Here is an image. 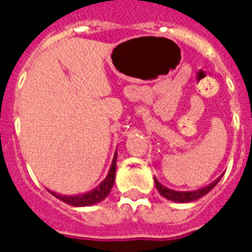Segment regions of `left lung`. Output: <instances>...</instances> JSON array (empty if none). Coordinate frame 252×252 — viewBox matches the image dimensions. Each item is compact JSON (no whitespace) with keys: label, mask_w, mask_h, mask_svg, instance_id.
Instances as JSON below:
<instances>
[{"label":"left lung","mask_w":252,"mask_h":252,"mask_svg":"<svg viewBox=\"0 0 252 252\" xmlns=\"http://www.w3.org/2000/svg\"><path fill=\"white\" fill-rule=\"evenodd\" d=\"M221 177L222 175H220L216 181H213L212 184H209V185L205 186V188H201V189L198 190H190V191H178V190L169 189V188H166V186L162 185L157 178H154V181H155V186H157L158 191L160 193L162 197H164V198H167V200L170 201H175V202H191V201L198 200L201 197H204L205 194H208V193L219 184V181L221 180Z\"/></svg>","instance_id":"obj_1"}]
</instances>
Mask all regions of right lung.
<instances>
[{"instance_id":"obj_1","label":"right lung","mask_w":252,"mask_h":252,"mask_svg":"<svg viewBox=\"0 0 252 252\" xmlns=\"http://www.w3.org/2000/svg\"><path fill=\"white\" fill-rule=\"evenodd\" d=\"M116 160H117V153H116L115 157H113V160H112L109 173L106 175V178H105L95 189L90 190L88 193L75 195H63L58 194V193L51 191V190H48V191H50L52 195H55L58 200L63 201V202H66V204L72 206H90L94 205V204H98V202H101V201L105 200V198L108 197V194L110 193V190H112V186L115 184Z\"/></svg>"}]
</instances>
